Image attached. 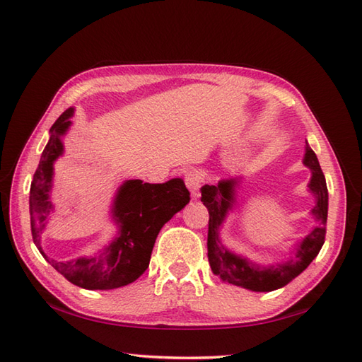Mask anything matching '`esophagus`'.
Returning <instances> with one entry per match:
<instances>
[{
  "label": "esophagus",
  "instance_id": "esophagus-1",
  "mask_svg": "<svg viewBox=\"0 0 362 362\" xmlns=\"http://www.w3.org/2000/svg\"><path fill=\"white\" fill-rule=\"evenodd\" d=\"M185 183H187L188 189L191 191V197L199 199L200 197V185H202L200 173L196 170L187 173V175H185Z\"/></svg>",
  "mask_w": 362,
  "mask_h": 362
}]
</instances>
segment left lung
Wrapping results in <instances>:
<instances>
[{"instance_id": "8db88e82", "label": "left lung", "mask_w": 362, "mask_h": 362, "mask_svg": "<svg viewBox=\"0 0 362 362\" xmlns=\"http://www.w3.org/2000/svg\"><path fill=\"white\" fill-rule=\"evenodd\" d=\"M304 165L312 171V179L308 183V191L316 199V204L312 209V216L317 225L302 239L295 251V260L290 259L287 262L260 267L243 256L233 253L226 248L219 234L221 226L225 222L226 216L233 209L236 202V187L239 179H223L217 185H205L202 187V202L208 208V260L209 267L216 276H219L223 282H228L238 287L251 291H273L282 288L299 276L305 268L313 262V259L321 251L325 240V225L327 211H329V191L324 173L319 166L317 157L313 149L305 146Z\"/></svg>"}]
</instances>
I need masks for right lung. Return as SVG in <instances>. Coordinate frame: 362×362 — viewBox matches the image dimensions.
<instances>
[{
	"label": "right lung",
	"mask_w": 362,
	"mask_h": 362,
	"mask_svg": "<svg viewBox=\"0 0 362 362\" xmlns=\"http://www.w3.org/2000/svg\"><path fill=\"white\" fill-rule=\"evenodd\" d=\"M72 115L74 107L66 109L52 124L49 141L33 174L29 196L32 239L47 262L77 287L86 290L124 287L145 273L158 231L188 204L189 191L182 179H171L165 183L126 180L117 189L111 206V217L117 226L111 243L97 256L72 260L49 259L41 248V234L54 211L50 202L54 163L63 156V136L72 124Z\"/></svg>",
	"instance_id": "add662e5"
}]
</instances>
